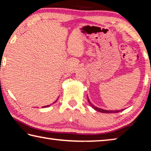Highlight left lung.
<instances>
[{"mask_svg":"<svg viewBox=\"0 0 151 151\" xmlns=\"http://www.w3.org/2000/svg\"><path fill=\"white\" fill-rule=\"evenodd\" d=\"M88 103H90L91 105L92 106V107H93V108L94 110H96V111H99V112H103V113H104V112H106V113H115V112H119L122 111V110H123V109H122V110H119V111H106V110L102 109H100V108H98V107H96V106H94L93 104H92L91 103L90 101L88 100Z\"/></svg>","mask_w":151,"mask_h":151,"instance_id":"left-lung-1","label":"left lung"}]
</instances>
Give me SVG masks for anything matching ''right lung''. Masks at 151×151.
<instances>
[{
  "mask_svg": "<svg viewBox=\"0 0 151 151\" xmlns=\"http://www.w3.org/2000/svg\"><path fill=\"white\" fill-rule=\"evenodd\" d=\"M58 99H57V101L58 100ZM57 101H55L54 102V103H56V102H57ZM48 106H49V105H47V106H43V108H44V107H48Z\"/></svg>",
  "mask_w": 151,
  "mask_h": 151,
  "instance_id": "right-lung-1",
  "label": "right lung"
}]
</instances>
